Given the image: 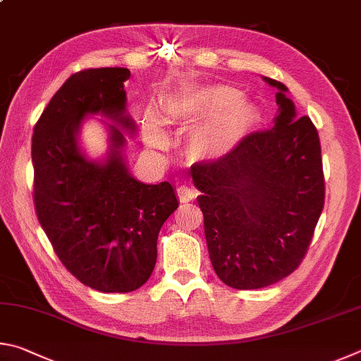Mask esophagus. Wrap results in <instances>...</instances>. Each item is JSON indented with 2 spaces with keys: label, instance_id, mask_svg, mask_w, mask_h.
<instances>
[{
  "label": "esophagus",
  "instance_id": "esophagus-1",
  "mask_svg": "<svg viewBox=\"0 0 361 361\" xmlns=\"http://www.w3.org/2000/svg\"><path fill=\"white\" fill-rule=\"evenodd\" d=\"M177 197H179L182 203H188V201H192L197 197V190H193V188L188 185H179L177 187Z\"/></svg>",
  "mask_w": 361,
  "mask_h": 361
}]
</instances>
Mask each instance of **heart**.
Masks as SVG:
<instances>
[{"mask_svg": "<svg viewBox=\"0 0 361 361\" xmlns=\"http://www.w3.org/2000/svg\"><path fill=\"white\" fill-rule=\"evenodd\" d=\"M166 117L195 130L192 150L209 161L224 160L241 147L258 122V111L236 87L225 84L187 87L166 101ZM144 136L150 145L168 142L163 117L147 107L142 117Z\"/></svg>", "mask_w": 361, "mask_h": 361, "instance_id": "1", "label": "heart"}]
</instances>
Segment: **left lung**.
<instances>
[{
  "label": "left lung",
  "mask_w": 361,
  "mask_h": 361,
  "mask_svg": "<svg viewBox=\"0 0 361 361\" xmlns=\"http://www.w3.org/2000/svg\"><path fill=\"white\" fill-rule=\"evenodd\" d=\"M263 80L277 88L273 126L192 171L214 271L238 290L268 287L298 268L325 200L317 130L298 118L282 82Z\"/></svg>",
  "instance_id": "8db88e82"
}]
</instances>
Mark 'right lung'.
I'll return each mask as SVG.
<instances>
[{"instance_id": "obj_1", "label": "right lung", "mask_w": 361, "mask_h": 361, "mask_svg": "<svg viewBox=\"0 0 361 361\" xmlns=\"http://www.w3.org/2000/svg\"><path fill=\"white\" fill-rule=\"evenodd\" d=\"M126 68L75 73L49 101L31 144L35 206L39 224L69 273L90 288L126 293L144 286L157 262L158 233L179 207L169 182L135 179L126 136L136 122L126 112ZM101 115L104 156L90 159L80 144L87 116Z\"/></svg>"}]
</instances>
